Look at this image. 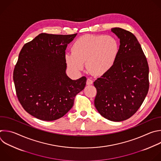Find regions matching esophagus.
I'll return each mask as SVG.
<instances>
[{"mask_svg": "<svg viewBox=\"0 0 161 161\" xmlns=\"http://www.w3.org/2000/svg\"><path fill=\"white\" fill-rule=\"evenodd\" d=\"M92 83H93V80H91L90 78H88L86 80V85H92Z\"/></svg>", "mask_w": 161, "mask_h": 161, "instance_id": "34e87169", "label": "esophagus"}]
</instances>
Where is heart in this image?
<instances>
[{
	"instance_id": "obj_1",
	"label": "heart",
	"mask_w": 161,
	"mask_h": 161,
	"mask_svg": "<svg viewBox=\"0 0 161 161\" xmlns=\"http://www.w3.org/2000/svg\"><path fill=\"white\" fill-rule=\"evenodd\" d=\"M71 51L65 56L71 69L81 71L86 63L91 74L100 76L114 66L119 53V44L112 36L86 35L75 40Z\"/></svg>"
}]
</instances>
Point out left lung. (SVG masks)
Instances as JSON below:
<instances>
[{
	"instance_id": "obj_1",
	"label": "left lung",
	"mask_w": 161,
	"mask_h": 161,
	"mask_svg": "<svg viewBox=\"0 0 161 161\" xmlns=\"http://www.w3.org/2000/svg\"><path fill=\"white\" fill-rule=\"evenodd\" d=\"M111 31L120 39L119 53L112 69L93 83L94 104L105 119L122 121L140 108L149 88L147 58L136 36L120 28Z\"/></svg>"
}]
</instances>
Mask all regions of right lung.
I'll list each match as a JSON object with an SVG mask.
<instances>
[{
    "mask_svg": "<svg viewBox=\"0 0 161 161\" xmlns=\"http://www.w3.org/2000/svg\"><path fill=\"white\" fill-rule=\"evenodd\" d=\"M76 35L42 33L19 52L13 72L17 97L37 119L49 121L64 116L85 86V76L73 80L66 74L65 50Z\"/></svg>",
    "mask_w": 161,
    "mask_h": 161,
    "instance_id": "right-lung-1",
    "label": "right lung"
}]
</instances>
